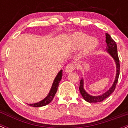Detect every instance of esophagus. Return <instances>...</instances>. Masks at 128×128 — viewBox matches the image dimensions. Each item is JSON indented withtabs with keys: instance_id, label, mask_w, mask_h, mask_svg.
I'll return each instance as SVG.
<instances>
[{
	"instance_id": "obj_1",
	"label": "esophagus",
	"mask_w": 128,
	"mask_h": 128,
	"mask_svg": "<svg viewBox=\"0 0 128 128\" xmlns=\"http://www.w3.org/2000/svg\"><path fill=\"white\" fill-rule=\"evenodd\" d=\"M75 67L76 66L74 64H72V63L69 64H67V66H66L65 72H66V73H70V72H73V71L75 69Z\"/></svg>"
}]
</instances>
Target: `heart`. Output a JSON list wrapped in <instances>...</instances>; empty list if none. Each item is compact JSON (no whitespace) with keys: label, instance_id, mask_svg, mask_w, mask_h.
Returning a JSON list of instances; mask_svg holds the SVG:
<instances>
[{"label":"heart","instance_id":"1","mask_svg":"<svg viewBox=\"0 0 128 128\" xmlns=\"http://www.w3.org/2000/svg\"><path fill=\"white\" fill-rule=\"evenodd\" d=\"M71 42L75 49L80 48L83 46V51L85 55L93 52L98 45V41L94 37H88L87 35L82 32H76L72 35Z\"/></svg>","mask_w":128,"mask_h":128}]
</instances>
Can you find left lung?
Wrapping results in <instances>:
<instances>
[{
  "instance_id": "obj_1",
  "label": "left lung",
  "mask_w": 128,
  "mask_h": 128,
  "mask_svg": "<svg viewBox=\"0 0 128 128\" xmlns=\"http://www.w3.org/2000/svg\"><path fill=\"white\" fill-rule=\"evenodd\" d=\"M106 42L107 44L106 50L112 56V58L114 59V61L116 64V78H115L113 84L108 91H107L105 93L103 94L102 95L96 96L90 95L85 92V90L83 88V79H81V80L80 81V93L82 96H83V99L86 101L87 102H89V103H98V102H103V100H104L114 91L116 84H117L118 81L119 75H120V64L118 55L117 45H116L114 40L111 37V36L108 34H106Z\"/></svg>"
}]
</instances>
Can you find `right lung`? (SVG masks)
<instances>
[{
	"mask_svg": "<svg viewBox=\"0 0 128 128\" xmlns=\"http://www.w3.org/2000/svg\"><path fill=\"white\" fill-rule=\"evenodd\" d=\"M62 70H60V72L58 73L56 78L54 80V82L53 83L52 86L51 90H50V93H48V96L45 99L43 100L41 102H38V103H34V104H28V105L32 107H41L48 104L52 101L53 98H54L56 92H57L58 87L59 86V83H60V80H62Z\"/></svg>",
	"mask_w": 128,
	"mask_h": 128,
	"instance_id": "add662e5",
	"label": "right lung"
}]
</instances>
